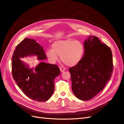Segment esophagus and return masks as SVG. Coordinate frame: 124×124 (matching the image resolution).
<instances>
[{"label":"esophagus","mask_w":124,"mask_h":124,"mask_svg":"<svg viewBox=\"0 0 124 124\" xmlns=\"http://www.w3.org/2000/svg\"><path fill=\"white\" fill-rule=\"evenodd\" d=\"M59 69H60V71L61 72H63L65 71V68L63 67H61L59 68Z\"/></svg>","instance_id":"esophagus-1"}]
</instances>
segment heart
<instances>
[{
	"instance_id": "obj_1",
	"label": "heart",
	"mask_w": 124,
	"mask_h": 124,
	"mask_svg": "<svg viewBox=\"0 0 124 124\" xmlns=\"http://www.w3.org/2000/svg\"><path fill=\"white\" fill-rule=\"evenodd\" d=\"M85 47L78 40L71 39L58 40L52 44V49L46 51V55L51 63L57 62L61 56L62 61L68 66L78 64L84 56Z\"/></svg>"
}]
</instances>
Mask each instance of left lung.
I'll list each match as a JSON object with an SVG mask.
<instances>
[{
  "label": "left lung",
  "mask_w": 124,
  "mask_h": 124,
  "mask_svg": "<svg viewBox=\"0 0 124 124\" xmlns=\"http://www.w3.org/2000/svg\"><path fill=\"white\" fill-rule=\"evenodd\" d=\"M84 46L82 60L69 70L74 94L80 100L88 101L100 92L110 79L113 59L110 48L96 36H88Z\"/></svg>",
  "instance_id": "1"
}]
</instances>
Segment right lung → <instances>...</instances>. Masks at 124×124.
Segmentation results:
<instances>
[{"instance_id": "right-lung-1", "label": "right lung", "mask_w": 124, "mask_h": 124, "mask_svg": "<svg viewBox=\"0 0 124 124\" xmlns=\"http://www.w3.org/2000/svg\"><path fill=\"white\" fill-rule=\"evenodd\" d=\"M36 56L39 61L46 60L43 47L35 39L25 38L17 45L12 57L14 79L24 94L31 99L46 101L54 90V79L61 74L57 66L41 62L35 68H30L20 58Z\"/></svg>"}]
</instances>
